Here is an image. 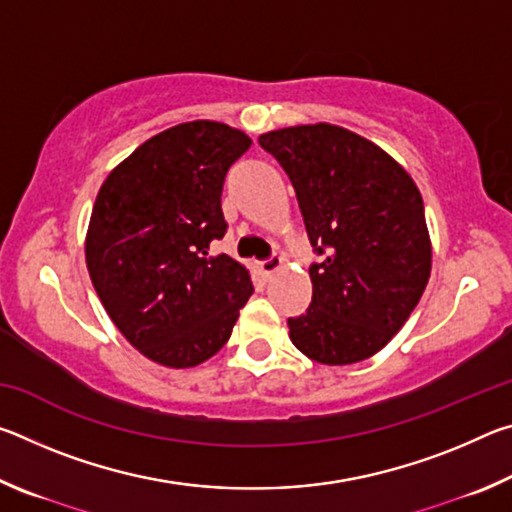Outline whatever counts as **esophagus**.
Segmentation results:
<instances>
[{"label": "esophagus", "instance_id": "1", "mask_svg": "<svg viewBox=\"0 0 512 512\" xmlns=\"http://www.w3.org/2000/svg\"><path fill=\"white\" fill-rule=\"evenodd\" d=\"M282 268V259L280 257H271V259H266V262H259L257 264V271H259V275L262 277H271L273 273H277Z\"/></svg>", "mask_w": 512, "mask_h": 512}]
</instances>
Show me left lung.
Here are the masks:
<instances>
[{
	"label": "left lung",
	"mask_w": 512,
	"mask_h": 512,
	"mask_svg": "<svg viewBox=\"0 0 512 512\" xmlns=\"http://www.w3.org/2000/svg\"><path fill=\"white\" fill-rule=\"evenodd\" d=\"M287 171L311 246V305L289 339L311 361L350 366L400 332L431 275L424 203L400 162L343 126L305 124L259 135Z\"/></svg>",
	"instance_id": "1"
}]
</instances>
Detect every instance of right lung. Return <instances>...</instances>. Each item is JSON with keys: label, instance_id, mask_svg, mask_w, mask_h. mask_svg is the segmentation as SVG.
Segmentation results:
<instances>
[{"label": "right lung", "instance_id": "1", "mask_svg": "<svg viewBox=\"0 0 512 512\" xmlns=\"http://www.w3.org/2000/svg\"><path fill=\"white\" fill-rule=\"evenodd\" d=\"M253 140L221 121L171 126L108 173L85 264L124 339L164 368H194L228 343L253 296L244 264L207 255L225 235V173Z\"/></svg>", "mask_w": 512, "mask_h": 512}]
</instances>
